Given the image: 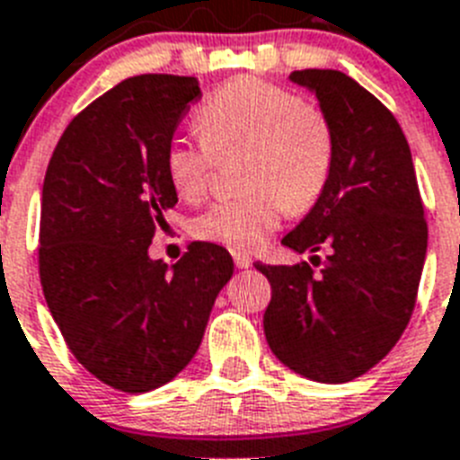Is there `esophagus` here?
<instances>
[{
	"mask_svg": "<svg viewBox=\"0 0 460 460\" xmlns=\"http://www.w3.org/2000/svg\"><path fill=\"white\" fill-rule=\"evenodd\" d=\"M234 262H236L238 269H248L250 264H252V260H250V255H245V252H234Z\"/></svg>",
	"mask_w": 460,
	"mask_h": 460,
	"instance_id": "esophagus-1",
	"label": "esophagus"
}]
</instances>
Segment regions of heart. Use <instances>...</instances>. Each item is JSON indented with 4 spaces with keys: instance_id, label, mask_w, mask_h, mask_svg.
I'll return each mask as SVG.
<instances>
[{
    "instance_id": "heart-1",
    "label": "heart",
    "mask_w": 460,
    "mask_h": 460,
    "mask_svg": "<svg viewBox=\"0 0 460 460\" xmlns=\"http://www.w3.org/2000/svg\"><path fill=\"white\" fill-rule=\"evenodd\" d=\"M203 139L167 144L165 177L179 198L208 191L215 155L248 151L241 198L219 200L193 219V234L229 248H257L281 224L283 212H307L326 189L333 137L326 118L288 89L260 77H236L215 89L196 113Z\"/></svg>"
}]
</instances>
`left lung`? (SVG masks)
<instances>
[{
	"mask_svg": "<svg viewBox=\"0 0 460 460\" xmlns=\"http://www.w3.org/2000/svg\"><path fill=\"white\" fill-rule=\"evenodd\" d=\"M333 137L326 189L283 245L307 262H255L271 283L264 335L302 378L347 383L378 364L404 333L428 252L411 148L394 115L340 70H295Z\"/></svg>",
	"mask_w": 460,
	"mask_h": 460,
	"instance_id": "left-lung-1",
	"label": "left lung"
}]
</instances>
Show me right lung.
Masks as SVG:
<instances>
[{"instance_id":"1","label":"right lung","mask_w":460,"mask_h":460,"mask_svg":"<svg viewBox=\"0 0 460 460\" xmlns=\"http://www.w3.org/2000/svg\"><path fill=\"white\" fill-rule=\"evenodd\" d=\"M198 96L196 77H127L73 118L44 177L40 279L49 312L75 359L132 394L186 368L234 274L215 243H193L172 267L148 255L177 205L165 148Z\"/></svg>"}]
</instances>
